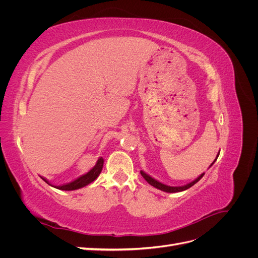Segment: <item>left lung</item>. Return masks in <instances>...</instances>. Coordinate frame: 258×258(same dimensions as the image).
<instances>
[{
  "mask_svg": "<svg viewBox=\"0 0 258 258\" xmlns=\"http://www.w3.org/2000/svg\"><path fill=\"white\" fill-rule=\"evenodd\" d=\"M218 155H220V154H217V157H218ZM217 157L215 158V160L217 159ZM215 160H214L212 163H211L210 167L213 166V163L215 162ZM141 174H142V176L145 178V181H146L148 184H151L152 186L156 187V188H158V189H160V190H162V191H166V192H178V191H183V190L188 189L189 187H191L192 185L196 184L198 181H200L201 177L205 175V173L200 174L196 179H194L192 182H190V183H188V184H186V185H184V186H168V185H166V184H162V183L158 182L157 179H155V178H153L152 176L146 174V173L144 172V171H141Z\"/></svg>",
  "mask_w": 258,
  "mask_h": 258,
  "instance_id": "8db88e82",
  "label": "left lung"
}]
</instances>
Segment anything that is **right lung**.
<instances>
[{
  "mask_svg": "<svg viewBox=\"0 0 258 258\" xmlns=\"http://www.w3.org/2000/svg\"><path fill=\"white\" fill-rule=\"evenodd\" d=\"M103 163H104V160L102 157H100L96 163V166L93 167L89 172H87L86 174L77 177L76 179H74V181L70 182L68 184H63V185H60V186H54L52 184H50L47 179H46L45 177H42L44 181L47 183L48 185L54 187V188H58V189H61V190H75V189H79V188H82V187L86 186L90 184L91 182L95 181V179L99 176V174L101 173V171H102V168H103Z\"/></svg>",
  "mask_w": 258,
  "mask_h": 258,
  "instance_id": "1",
  "label": "right lung"
}]
</instances>
